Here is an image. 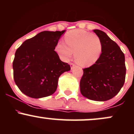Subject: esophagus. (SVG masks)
<instances>
[{
    "mask_svg": "<svg viewBox=\"0 0 134 134\" xmlns=\"http://www.w3.org/2000/svg\"><path fill=\"white\" fill-rule=\"evenodd\" d=\"M70 68H71V69H74V67L75 64H73V63H70Z\"/></svg>",
    "mask_w": 134,
    "mask_h": 134,
    "instance_id": "obj_1",
    "label": "esophagus"
}]
</instances>
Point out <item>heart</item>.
<instances>
[{
  "label": "heart",
  "instance_id": "1",
  "mask_svg": "<svg viewBox=\"0 0 134 134\" xmlns=\"http://www.w3.org/2000/svg\"><path fill=\"white\" fill-rule=\"evenodd\" d=\"M65 44L58 42L55 51L61 59L67 61L74 52L76 62L82 67H90L100 57L103 49L100 38L95 34L82 30H72L64 36Z\"/></svg>",
  "mask_w": 134,
  "mask_h": 134
}]
</instances>
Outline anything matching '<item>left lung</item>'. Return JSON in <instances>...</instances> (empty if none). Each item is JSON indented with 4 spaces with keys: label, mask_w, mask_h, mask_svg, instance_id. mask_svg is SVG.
<instances>
[{
    "label": "left lung",
    "mask_w": 134,
    "mask_h": 134,
    "mask_svg": "<svg viewBox=\"0 0 134 134\" xmlns=\"http://www.w3.org/2000/svg\"><path fill=\"white\" fill-rule=\"evenodd\" d=\"M93 31L101 40L102 52L98 60L83 69L80 90L83 96L91 100L104 101L119 93L125 82V55L120 48L104 32Z\"/></svg>",
    "instance_id": "1"
}]
</instances>
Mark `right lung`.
<instances>
[{
	"mask_svg": "<svg viewBox=\"0 0 134 134\" xmlns=\"http://www.w3.org/2000/svg\"><path fill=\"white\" fill-rule=\"evenodd\" d=\"M65 31H44L17 49L13 64L14 79L26 96L37 99L53 94L59 77L70 70L54 50Z\"/></svg>",
	"mask_w": 134,
	"mask_h": 134,
	"instance_id": "right-lung-1",
	"label": "right lung"
}]
</instances>
